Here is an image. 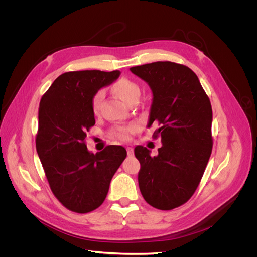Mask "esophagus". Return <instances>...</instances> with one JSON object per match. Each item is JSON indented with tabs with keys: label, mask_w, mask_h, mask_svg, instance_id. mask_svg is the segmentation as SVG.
Segmentation results:
<instances>
[{
	"label": "esophagus",
	"mask_w": 257,
	"mask_h": 257,
	"mask_svg": "<svg viewBox=\"0 0 257 257\" xmlns=\"http://www.w3.org/2000/svg\"><path fill=\"white\" fill-rule=\"evenodd\" d=\"M126 151H127V155H130V157H131V155H133V148H132V147H127Z\"/></svg>",
	"instance_id": "obj_1"
}]
</instances>
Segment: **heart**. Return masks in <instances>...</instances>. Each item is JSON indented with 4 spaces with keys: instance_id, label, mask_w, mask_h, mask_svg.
I'll list each match as a JSON object with an SVG mask.
<instances>
[{
    "instance_id": "1",
    "label": "heart",
    "mask_w": 257,
    "mask_h": 257,
    "mask_svg": "<svg viewBox=\"0 0 257 257\" xmlns=\"http://www.w3.org/2000/svg\"><path fill=\"white\" fill-rule=\"evenodd\" d=\"M112 92L114 94L121 98L123 102H125L126 104L135 97L139 96V87L138 84L134 81H132L126 78H122L119 79L118 81H115L112 84ZM103 98V91H97L94 96L92 97V102H91V108H92V112L94 115H97L99 112V105L100 102H102ZM136 131V125L135 124H130V125L126 126H119L115 127L112 131L113 136L118 137L120 139H123V141H128V139L132 137L135 133Z\"/></svg>"
}]
</instances>
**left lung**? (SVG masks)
Returning a JSON list of instances; mask_svg holds the SVG:
<instances>
[{
  "mask_svg": "<svg viewBox=\"0 0 257 257\" xmlns=\"http://www.w3.org/2000/svg\"><path fill=\"white\" fill-rule=\"evenodd\" d=\"M153 93L148 126L159 124L154 138H161L157 157L137 146L141 163L138 184L148 204L172 210L195 193L212 151V108L198 77L188 66L169 61L131 67Z\"/></svg>",
  "mask_w": 257,
  "mask_h": 257,
  "instance_id": "left-lung-1",
  "label": "left lung"
}]
</instances>
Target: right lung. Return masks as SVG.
<instances>
[{
    "instance_id": "right-lung-1",
    "label": "right lung",
    "mask_w": 257,
    "mask_h": 257,
    "mask_svg": "<svg viewBox=\"0 0 257 257\" xmlns=\"http://www.w3.org/2000/svg\"><path fill=\"white\" fill-rule=\"evenodd\" d=\"M119 76V71L67 72L41 99L36 151L53 195L73 212L88 213L104 203L111 179L126 158L122 146H107L93 154L85 145L95 124L92 97Z\"/></svg>"
}]
</instances>
